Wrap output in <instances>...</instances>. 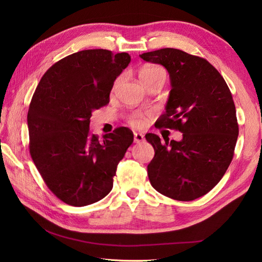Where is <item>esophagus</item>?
I'll use <instances>...</instances> for the list:
<instances>
[{
    "label": "esophagus",
    "instance_id": "obj_1",
    "mask_svg": "<svg viewBox=\"0 0 262 262\" xmlns=\"http://www.w3.org/2000/svg\"><path fill=\"white\" fill-rule=\"evenodd\" d=\"M133 141H134V143H141V142H143L144 141L143 134H142V133H134Z\"/></svg>",
    "mask_w": 262,
    "mask_h": 262
}]
</instances>
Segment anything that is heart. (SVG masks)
Wrapping results in <instances>:
<instances>
[{
	"label": "heart",
	"mask_w": 262,
	"mask_h": 262,
	"mask_svg": "<svg viewBox=\"0 0 262 262\" xmlns=\"http://www.w3.org/2000/svg\"><path fill=\"white\" fill-rule=\"evenodd\" d=\"M165 76V71L163 68L158 66H147L140 71L139 77L141 82L143 83L150 78H154L156 76ZM131 123L136 126H141L144 123V119L141 115H134L131 119Z\"/></svg>",
	"instance_id": "1"
}]
</instances>
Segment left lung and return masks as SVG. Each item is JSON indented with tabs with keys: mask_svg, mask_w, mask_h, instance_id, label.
<instances>
[{
	"mask_svg": "<svg viewBox=\"0 0 262 262\" xmlns=\"http://www.w3.org/2000/svg\"><path fill=\"white\" fill-rule=\"evenodd\" d=\"M169 74V96L158 125L182 133L180 141L147 133L155 150L147 165L150 185L179 201L207 194L224 176L234 155L238 124L226 82L202 58L173 48L140 54Z\"/></svg>",
	"mask_w": 262,
	"mask_h": 262,
	"instance_id": "1",
	"label": "left lung"
}]
</instances>
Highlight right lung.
<instances>
[{
  "instance_id": "add662e5",
  "label": "right lung",
  "mask_w": 262,
  "mask_h": 262,
  "mask_svg": "<svg viewBox=\"0 0 262 262\" xmlns=\"http://www.w3.org/2000/svg\"><path fill=\"white\" fill-rule=\"evenodd\" d=\"M130 61L125 52L78 51L54 63L34 93L27 115L30 155L46 185L67 204L84 207L112 191L133 133L121 126L100 142L90 123Z\"/></svg>"
}]
</instances>
